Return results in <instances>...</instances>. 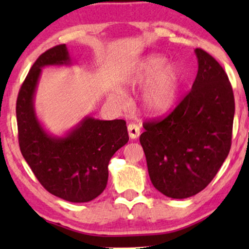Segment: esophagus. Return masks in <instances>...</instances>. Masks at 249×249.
<instances>
[{
	"mask_svg": "<svg viewBox=\"0 0 249 249\" xmlns=\"http://www.w3.org/2000/svg\"><path fill=\"white\" fill-rule=\"evenodd\" d=\"M128 134H129V137L131 139L138 138L139 135H141V128H139L137 124H130L128 125Z\"/></svg>",
	"mask_w": 249,
	"mask_h": 249,
	"instance_id": "obj_1",
	"label": "esophagus"
}]
</instances>
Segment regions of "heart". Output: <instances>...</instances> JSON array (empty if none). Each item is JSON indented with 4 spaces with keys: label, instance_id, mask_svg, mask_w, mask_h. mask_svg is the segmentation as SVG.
<instances>
[{
    "label": "heart",
    "instance_id": "heart-1",
    "mask_svg": "<svg viewBox=\"0 0 249 249\" xmlns=\"http://www.w3.org/2000/svg\"><path fill=\"white\" fill-rule=\"evenodd\" d=\"M162 55H147L137 61L125 74L122 85L125 88H138L145 84L142 91V102L145 110L153 114L168 112L176 103L181 73L175 63H165ZM115 102L124 105L127 96L122 90L114 95Z\"/></svg>",
    "mask_w": 249,
    "mask_h": 249
}]
</instances>
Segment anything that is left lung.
I'll return each mask as SVG.
<instances>
[{"label":"left lung","instance_id":"8db88e82","mask_svg":"<svg viewBox=\"0 0 249 249\" xmlns=\"http://www.w3.org/2000/svg\"><path fill=\"white\" fill-rule=\"evenodd\" d=\"M198 71L192 90L163 120L144 124L141 144L153 186L182 199L212 181L229 154L234 98L219 62L196 49Z\"/></svg>","mask_w":249,"mask_h":249}]
</instances>
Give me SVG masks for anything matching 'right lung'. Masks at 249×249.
I'll return each mask as SVG.
<instances>
[{"mask_svg": "<svg viewBox=\"0 0 249 249\" xmlns=\"http://www.w3.org/2000/svg\"><path fill=\"white\" fill-rule=\"evenodd\" d=\"M66 44L43 53L27 74L17 100L19 146L42 186L71 203H86L104 192L108 162L129 141L124 120H100L86 115L62 136L44 128L35 110L42 69L72 66Z\"/></svg>", "mask_w": 249, "mask_h": 249, "instance_id": "add662e5", "label": "right lung"}]
</instances>
